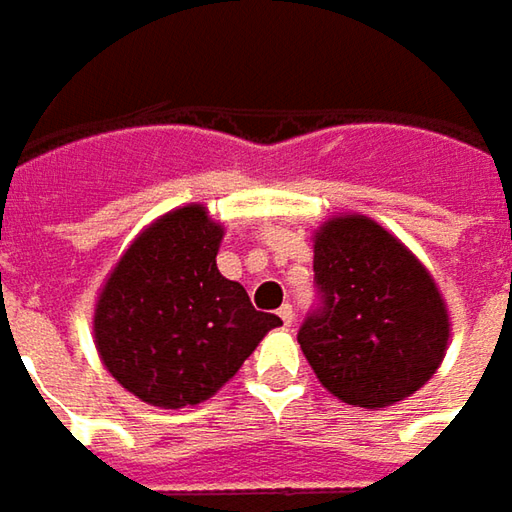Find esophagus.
<instances>
[{
  "label": "esophagus",
  "mask_w": 512,
  "mask_h": 512,
  "mask_svg": "<svg viewBox=\"0 0 512 512\" xmlns=\"http://www.w3.org/2000/svg\"><path fill=\"white\" fill-rule=\"evenodd\" d=\"M279 319H282V325L285 327L293 325V319H296V310H293V305L279 307Z\"/></svg>",
  "instance_id": "34e87169"
}]
</instances>
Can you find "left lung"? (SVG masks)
Here are the masks:
<instances>
[{
	"label": "left lung",
	"mask_w": 512,
	"mask_h": 512,
	"mask_svg": "<svg viewBox=\"0 0 512 512\" xmlns=\"http://www.w3.org/2000/svg\"><path fill=\"white\" fill-rule=\"evenodd\" d=\"M325 307L299 330L302 353L336 399L379 410L413 396L439 370L450 313L433 273L387 227L362 213L313 233Z\"/></svg>",
	"instance_id": "1"
}]
</instances>
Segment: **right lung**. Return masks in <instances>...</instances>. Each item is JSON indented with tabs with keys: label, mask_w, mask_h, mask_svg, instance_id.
<instances>
[{
	"label": "right lung",
	"mask_w": 512,
	"mask_h": 512,
	"mask_svg": "<svg viewBox=\"0 0 512 512\" xmlns=\"http://www.w3.org/2000/svg\"><path fill=\"white\" fill-rule=\"evenodd\" d=\"M225 225L205 205L153 219L99 287L93 342L108 373L136 399L179 410L219 393L279 316L250 305L216 267Z\"/></svg>",
	"instance_id": "right-lung-1"
}]
</instances>
